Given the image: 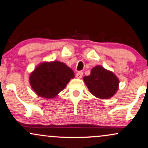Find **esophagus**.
<instances>
[{
  "instance_id": "esophagus-1",
  "label": "esophagus",
  "mask_w": 148,
  "mask_h": 148,
  "mask_svg": "<svg viewBox=\"0 0 148 148\" xmlns=\"http://www.w3.org/2000/svg\"><path fill=\"white\" fill-rule=\"evenodd\" d=\"M83 73L82 72H79L76 73V78H78V79H81L82 77H83Z\"/></svg>"
}]
</instances>
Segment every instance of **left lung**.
<instances>
[{"instance_id":"1","label":"left lung","mask_w":148,"mask_h":148,"mask_svg":"<svg viewBox=\"0 0 148 148\" xmlns=\"http://www.w3.org/2000/svg\"><path fill=\"white\" fill-rule=\"evenodd\" d=\"M90 93L100 99H110L116 93L119 80L111 71L97 65L92 69L90 75L83 77Z\"/></svg>"}]
</instances>
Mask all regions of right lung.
I'll list each match as a JSON object with an SVG mask.
<instances>
[{"instance_id":"1","label":"right lung","mask_w":148,"mask_h":148,"mask_svg":"<svg viewBox=\"0 0 148 148\" xmlns=\"http://www.w3.org/2000/svg\"><path fill=\"white\" fill-rule=\"evenodd\" d=\"M74 73L63 62H42L30 74V85L37 95L47 99H54L71 79Z\"/></svg>"}]
</instances>
